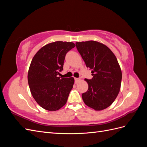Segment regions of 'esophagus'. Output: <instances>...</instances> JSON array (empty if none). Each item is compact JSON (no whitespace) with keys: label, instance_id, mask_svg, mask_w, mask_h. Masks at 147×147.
Instances as JSON below:
<instances>
[{"label":"esophagus","instance_id":"1","mask_svg":"<svg viewBox=\"0 0 147 147\" xmlns=\"http://www.w3.org/2000/svg\"><path fill=\"white\" fill-rule=\"evenodd\" d=\"M80 78H75V83H78L79 81H80Z\"/></svg>","mask_w":147,"mask_h":147}]
</instances>
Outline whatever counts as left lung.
Wrapping results in <instances>:
<instances>
[{"mask_svg": "<svg viewBox=\"0 0 147 147\" xmlns=\"http://www.w3.org/2000/svg\"><path fill=\"white\" fill-rule=\"evenodd\" d=\"M77 50L92 78L85 79L88 91L82 99L87 106L99 111L109 107L114 102L121 87L122 73L113 53L104 44L96 41L76 42Z\"/></svg>", "mask_w": 147, "mask_h": 147, "instance_id": "left-lung-1", "label": "left lung"}]
</instances>
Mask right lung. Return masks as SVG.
<instances>
[{
    "instance_id": "1",
    "label": "right lung",
    "mask_w": 147,
    "mask_h": 147,
    "mask_svg": "<svg viewBox=\"0 0 147 147\" xmlns=\"http://www.w3.org/2000/svg\"><path fill=\"white\" fill-rule=\"evenodd\" d=\"M75 45L57 41L48 43L37 52L31 61L28 80L34 99L43 109L56 111L66 104L74 78L57 76L63 70L66 53Z\"/></svg>"
}]
</instances>
